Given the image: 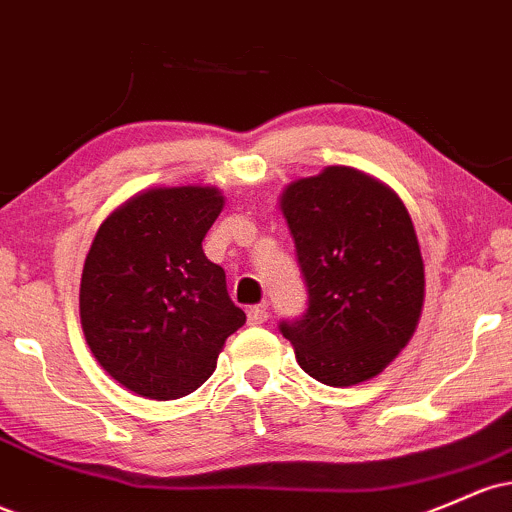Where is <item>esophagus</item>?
Returning a JSON list of instances; mask_svg holds the SVG:
<instances>
[{"mask_svg":"<svg viewBox=\"0 0 512 512\" xmlns=\"http://www.w3.org/2000/svg\"><path fill=\"white\" fill-rule=\"evenodd\" d=\"M267 318H269V311H267L265 303H260V306H250V308H247V323H250V325L267 323Z\"/></svg>","mask_w":512,"mask_h":512,"instance_id":"obj_1","label":"esophagus"}]
</instances>
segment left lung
<instances>
[{"instance_id": "8db88e82", "label": "left lung", "mask_w": 512, "mask_h": 512, "mask_svg": "<svg viewBox=\"0 0 512 512\" xmlns=\"http://www.w3.org/2000/svg\"><path fill=\"white\" fill-rule=\"evenodd\" d=\"M282 211L308 306L282 320L296 362L328 386L372 379L411 340L425 269L406 206L352 167H325L289 184Z\"/></svg>"}]
</instances>
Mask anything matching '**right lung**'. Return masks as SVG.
I'll return each instance as SVG.
<instances>
[{
	"instance_id": "obj_1",
	"label": "right lung",
	"mask_w": 512,
	"mask_h": 512,
	"mask_svg": "<svg viewBox=\"0 0 512 512\" xmlns=\"http://www.w3.org/2000/svg\"><path fill=\"white\" fill-rule=\"evenodd\" d=\"M221 209L211 187L148 189L94 235L80 284L84 338L138 396L172 401L199 389L245 323L226 272L201 247Z\"/></svg>"
}]
</instances>
